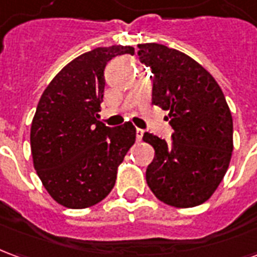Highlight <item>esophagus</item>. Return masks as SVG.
<instances>
[{"mask_svg":"<svg viewBox=\"0 0 257 257\" xmlns=\"http://www.w3.org/2000/svg\"><path fill=\"white\" fill-rule=\"evenodd\" d=\"M143 135H145V131L143 129H136V139H138V142H140L142 140V138H143Z\"/></svg>","mask_w":257,"mask_h":257,"instance_id":"obj_1","label":"esophagus"}]
</instances>
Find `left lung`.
Segmentation results:
<instances>
[{
  "label": "left lung",
  "mask_w": 257,
  "mask_h": 257,
  "mask_svg": "<svg viewBox=\"0 0 257 257\" xmlns=\"http://www.w3.org/2000/svg\"><path fill=\"white\" fill-rule=\"evenodd\" d=\"M142 63L156 75L153 103L168 110L173 128L167 143L146 132L156 157L146 180L157 198L175 208H193L212 197L232 154V117L216 79L198 62L161 44H139Z\"/></svg>",
  "instance_id": "left-lung-1"
}]
</instances>
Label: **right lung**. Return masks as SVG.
<instances>
[{
	"mask_svg": "<svg viewBox=\"0 0 257 257\" xmlns=\"http://www.w3.org/2000/svg\"><path fill=\"white\" fill-rule=\"evenodd\" d=\"M126 53L134 55V47L79 55L55 75L38 101L30 131L33 165L48 194L66 208L84 209L106 198L136 140L132 122L108 128L96 118L107 62Z\"/></svg>",
	"mask_w": 257,
	"mask_h": 257,
	"instance_id": "right-lung-1",
	"label": "right lung"
}]
</instances>
